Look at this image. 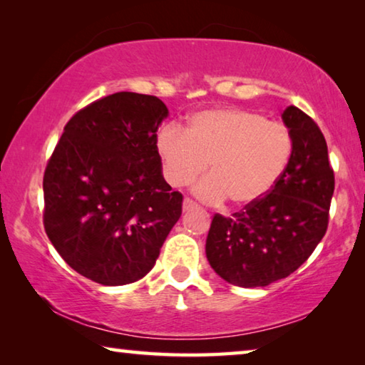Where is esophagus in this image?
<instances>
[{
    "label": "esophagus",
    "mask_w": 365,
    "mask_h": 365,
    "mask_svg": "<svg viewBox=\"0 0 365 365\" xmlns=\"http://www.w3.org/2000/svg\"><path fill=\"white\" fill-rule=\"evenodd\" d=\"M195 207H197L196 202L191 201L190 197H185V200H183V211H191V209H195Z\"/></svg>",
    "instance_id": "obj_1"
}]
</instances>
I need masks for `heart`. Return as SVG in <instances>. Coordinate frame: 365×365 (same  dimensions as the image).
Instances as JSON below:
<instances>
[{
    "instance_id": "heart-1",
    "label": "heart",
    "mask_w": 365,
    "mask_h": 365,
    "mask_svg": "<svg viewBox=\"0 0 365 365\" xmlns=\"http://www.w3.org/2000/svg\"><path fill=\"white\" fill-rule=\"evenodd\" d=\"M156 151L164 178L180 188L206 170L195 187L209 202L230 200L248 207L264 200L285 175L293 158V135L287 125L248 109H202L188 117L187 128L175 122L156 133Z\"/></svg>"
}]
</instances>
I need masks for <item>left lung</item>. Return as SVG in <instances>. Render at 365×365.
Wrapping results in <instances>:
<instances>
[{
    "instance_id": "8db88e82",
    "label": "left lung",
    "mask_w": 365,
    "mask_h": 365,
    "mask_svg": "<svg viewBox=\"0 0 365 365\" xmlns=\"http://www.w3.org/2000/svg\"><path fill=\"white\" fill-rule=\"evenodd\" d=\"M293 135V158L277 187L256 205L215 214L206 256L215 274L243 288L267 287L307 261L329 227L335 175L324 133L296 106L282 114Z\"/></svg>"
}]
</instances>
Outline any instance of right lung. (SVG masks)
I'll return each instance as SVG.
<instances>
[{
    "label": "right lung",
    "instance_id": "obj_1",
    "mask_svg": "<svg viewBox=\"0 0 365 365\" xmlns=\"http://www.w3.org/2000/svg\"><path fill=\"white\" fill-rule=\"evenodd\" d=\"M169 109L156 96L119 91L80 109L43 177L45 230L80 275L108 287L150 272L183 196L164 180L156 132Z\"/></svg>",
    "mask_w": 365,
    "mask_h": 365
}]
</instances>
